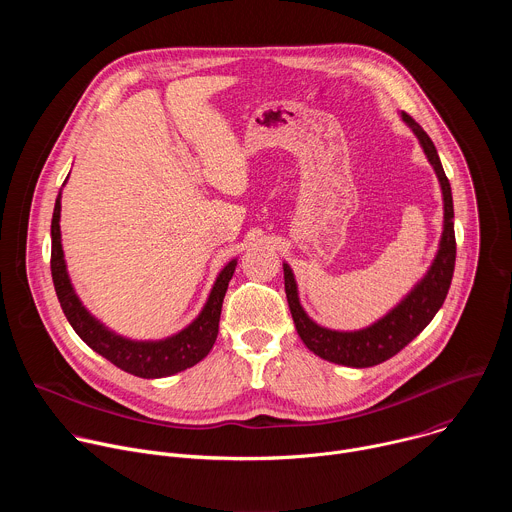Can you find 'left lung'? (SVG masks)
Wrapping results in <instances>:
<instances>
[{
  "instance_id": "1",
  "label": "left lung",
  "mask_w": 512,
  "mask_h": 512,
  "mask_svg": "<svg viewBox=\"0 0 512 512\" xmlns=\"http://www.w3.org/2000/svg\"><path fill=\"white\" fill-rule=\"evenodd\" d=\"M401 119L409 125V129L419 139L423 154L433 166L437 180H440L442 196H444V231H442L440 247H437V253L427 273L381 320L362 330L340 332V330H330L316 324L306 314V310L300 304L294 271H291L287 263H283L285 296H287L289 312H291V318H294L300 338L320 358L334 364H344V367H354V369L375 367V364L389 360L401 348H405L433 320L437 310L442 308L452 283V275H454V265H456L454 200H452V188H450L448 176L442 168V162H440V156H437L433 141L421 129V125L415 123V119H411L407 113H401Z\"/></svg>"
}]
</instances>
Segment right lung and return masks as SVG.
Returning a JSON list of instances; mask_svg holds the SVG:
<instances>
[{
  "label": "right lung",
  "mask_w": 512,
  "mask_h": 512,
  "mask_svg": "<svg viewBox=\"0 0 512 512\" xmlns=\"http://www.w3.org/2000/svg\"><path fill=\"white\" fill-rule=\"evenodd\" d=\"M50 237V269L60 308L66 320L70 322L72 330L83 338V342H87L97 354L113 362L115 367L141 379H162L194 367L196 362H200L210 352L218 334V320H221L223 300L227 294L229 281L235 273L237 259L229 261L223 267V271L218 273L202 312L184 330L162 340H131L109 330L103 322H99L83 306L75 287L70 283L60 237V194L54 204Z\"/></svg>",
  "instance_id": "add662e5"
}]
</instances>
